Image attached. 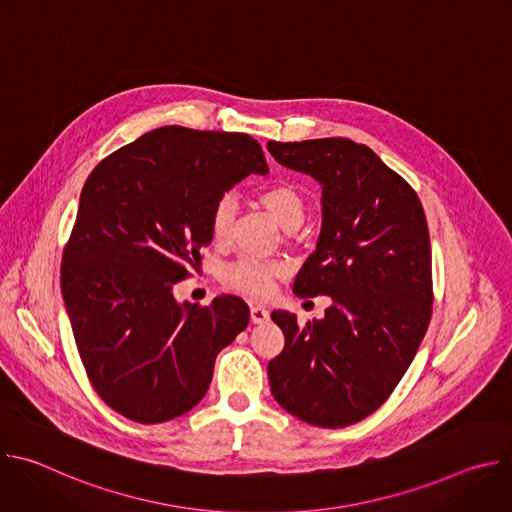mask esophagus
I'll return each mask as SVG.
<instances>
[{
    "label": "esophagus",
    "mask_w": 512,
    "mask_h": 512,
    "mask_svg": "<svg viewBox=\"0 0 512 512\" xmlns=\"http://www.w3.org/2000/svg\"><path fill=\"white\" fill-rule=\"evenodd\" d=\"M267 320H269V312L263 306H259V304L251 306V322L253 324H265Z\"/></svg>",
    "instance_id": "obj_1"
}]
</instances>
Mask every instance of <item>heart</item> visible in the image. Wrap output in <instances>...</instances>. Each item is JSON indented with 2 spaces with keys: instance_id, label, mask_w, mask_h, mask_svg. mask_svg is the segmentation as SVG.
<instances>
[{
  "instance_id": "1",
  "label": "heart",
  "mask_w": 512,
  "mask_h": 512,
  "mask_svg": "<svg viewBox=\"0 0 512 512\" xmlns=\"http://www.w3.org/2000/svg\"><path fill=\"white\" fill-rule=\"evenodd\" d=\"M259 202L285 231H296L306 218V200L302 192L291 184H273L259 194ZM237 214V200L233 194H223L210 210V235L214 243H225L231 235ZM283 275V265L265 263L243 257L225 269V281L251 296H265L273 287V279Z\"/></svg>"
}]
</instances>
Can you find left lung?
<instances>
[{
	"label": "left lung",
	"mask_w": 512,
	"mask_h": 512,
	"mask_svg": "<svg viewBox=\"0 0 512 512\" xmlns=\"http://www.w3.org/2000/svg\"><path fill=\"white\" fill-rule=\"evenodd\" d=\"M285 168L322 186V231L294 281L330 296L322 320L271 312L285 336L267 364L275 401L318 427H346L393 393L431 318V245L415 190L367 145L344 137L269 141Z\"/></svg>",
	"instance_id": "left-lung-1"
}]
</instances>
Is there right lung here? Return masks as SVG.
<instances>
[{"label":"right lung","instance_id":"right-lung-1","mask_svg":"<svg viewBox=\"0 0 512 512\" xmlns=\"http://www.w3.org/2000/svg\"><path fill=\"white\" fill-rule=\"evenodd\" d=\"M267 172L251 135L166 125L87 178L60 285L87 377L123 417L150 425L190 411L216 354L247 328L243 300L178 304L174 285L212 241L214 202Z\"/></svg>","mask_w":512,"mask_h":512}]
</instances>
